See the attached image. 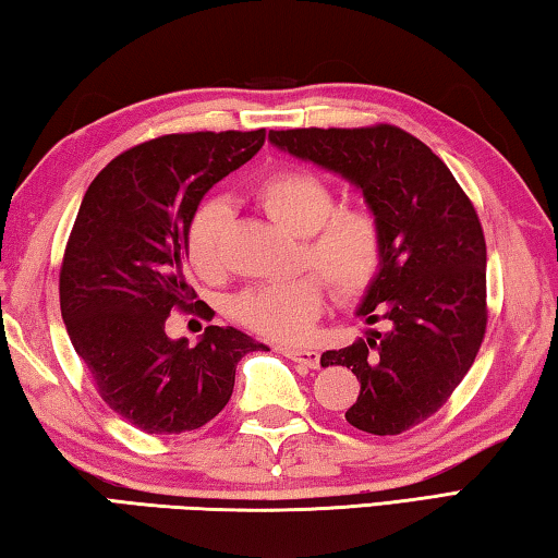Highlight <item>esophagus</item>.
I'll use <instances>...</instances> for the list:
<instances>
[{
	"mask_svg": "<svg viewBox=\"0 0 558 558\" xmlns=\"http://www.w3.org/2000/svg\"><path fill=\"white\" fill-rule=\"evenodd\" d=\"M280 352L286 354L288 359H292V362L307 366V369H317V366H319V352H317V349H310V347H280Z\"/></svg>",
	"mask_w": 558,
	"mask_h": 558,
	"instance_id": "34e87169",
	"label": "esophagus"
}]
</instances>
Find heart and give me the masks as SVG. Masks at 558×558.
<instances>
[{
	"instance_id": "heart-1",
	"label": "heart",
	"mask_w": 558,
	"mask_h": 558,
	"mask_svg": "<svg viewBox=\"0 0 558 558\" xmlns=\"http://www.w3.org/2000/svg\"><path fill=\"white\" fill-rule=\"evenodd\" d=\"M258 202L280 229L302 239V258L339 295H359L379 272L384 241L376 216L366 209H337L323 179L302 169H280L258 184ZM229 219L223 202H204L186 226L184 251L202 278L221 272V231ZM325 286L302 276L251 288L233 313L253 332L276 342H300L323 315Z\"/></svg>"
}]
</instances>
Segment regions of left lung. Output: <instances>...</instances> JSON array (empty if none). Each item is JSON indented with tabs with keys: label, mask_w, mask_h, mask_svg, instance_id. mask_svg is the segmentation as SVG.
<instances>
[{
	"label": "left lung",
	"mask_w": 558,
	"mask_h": 558,
	"mask_svg": "<svg viewBox=\"0 0 558 558\" xmlns=\"http://www.w3.org/2000/svg\"><path fill=\"white\" fill-rule=\"evenodd\" d=\"M280 153L356 186L381 229L384 258L356 317L366 329L323 366L356 374L354 428L399 436L436 413L475 362L487 327L483 226L442 159L393 125L270 130Z\"/></svg>",
	"instance_id": "left-lung-1"
}]
</instances>
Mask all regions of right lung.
<instances>
[{"label":"right lung","instance_id":"right-lung-1","mask_svg":"<svg viewBox=\"0 0 558 558\" xmlns=\"http://www.w3.org/2000/svg\"><path fill=\"white\" fill-rule=\"evenodd\" d=\"M266 130L189 132L122 153L93 179L61 266V315L112 411L145 433H184L229 403L235 364L268 349L235 327L172 339V307L214 315L184 278V235L204 194L248 162Z\"/></svg>","mask_w":558,"mask_h":558}]
</instances>
